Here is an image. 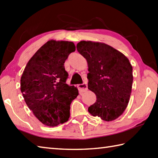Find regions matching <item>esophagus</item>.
<instances>
[{
    "label": "esophagus",
    "mask_w": 158,
    "mask_h": 158,
    "mask_svg": "<svg viewBox=\"0 0 158 158\" xmlns=\"http://www.w3.org/2000/svg\"><path fill=\"white\" fill-rule=\"evenodd\" d=\"M78 89L80 93H83L86 91L88 90V86L85 84H79L78 85Z\"/></svg>",
    "instance_id": "34e87169"
}]
</instances>
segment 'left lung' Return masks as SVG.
<instances>
[{
	"label": "left lung",
	"instance_id": "1",
	"mask_svg": "<svg viewBox=\"0 0 158 158\" xmlns=\"http://www.w3.org/2000/svg\"><path fill=\"white\" fill-rule=\"evenodd\" d=\"M77 49L87 60L88 89L97 98L89 112L105 121H114L129 102L133 81L132 65L123 53L102 42L81 41Z\"/></svg>",
	"mask_w": 158,
	"mask_h": 158
}]
</instances>
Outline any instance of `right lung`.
I'll use <instances>...</instances> for the list:
<instances>
[{"label":"right lung","mask_w":158,"mask_h":158,"mask_svg":"<svg viewBox=\"0 0 158 158\" xmlns=\"http://www.w3.org/2000/svg\"><path fill=\"white\" fill-rule=\"evenodd\" d=\"M76 49L73 42L51 40L37 51L21 77V91L26 105L37 119L49 127L69 120L73 100L78 89L68 85L65 60Z\"/></svg>","instance_id":"add662e5"}]
</instances>
